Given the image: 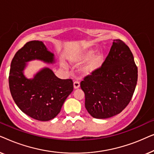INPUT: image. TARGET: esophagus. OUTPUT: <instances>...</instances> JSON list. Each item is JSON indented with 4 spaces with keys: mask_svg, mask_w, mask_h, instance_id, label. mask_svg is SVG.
<instances>
[{
    "mask_svg": "<svg viewBox=\"0 0 154 154\" xmlns=\"http://www.w3.org/2000/svg\"><path fill=\"white\" fill-rule=\"evenodd\" d=\"M79 87H80V83L79 81L73 82V88H74V89H78Z\"/></svg>",
    "mask_w": 154,
    "mask_h": 154,
    "instance_id": "34e87169",
    "label": "esophagus"
}]
</instances>
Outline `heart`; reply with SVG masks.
<instances>
[{
  "mask_svg": "<svg viewBox=\"0 0 154 154\" xmlns=\"http://www.w3.org/2000/svg\"><path fill=\"white\" fill-rule=\"evenodd\" d=\"M91 48H83L76 53L71 55L69 60L72 64H80L88 62L82 68V71L86 75H90L97 71L104 63V54L101 52H97ZM64 66V65H63Z\"/></svg>",
  "mask_w": 154,
  "mask_h": 154,
  "instance_id": "heart-1",
  "label": "heart"
}]
</instances>
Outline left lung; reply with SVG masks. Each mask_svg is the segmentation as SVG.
Wrapping results in <instances>:
<instances>
[{
  "mask_svg": "<svg viewBox=\"0 0 154 154\" xmlns=\"http://www.w3.org/2000/svg\"><path fill=\"white\" fill-rule=\"evenodd\" d=\"M137 75V67L130 48L121 40H113L102 66L81 83L88 112L100 119L121 113L131 100Z\"/></svg>",
  "mask_w": 154,
  "mask_h": 154,
  "instance_id": "8db88e82",
  "label": "left lung"
}]
</instances>
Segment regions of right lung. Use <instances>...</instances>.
I'll use <instances>...</instances> for the list:
<instances>
[{
    "label": "right lung",
    "instance_id": "add662e5",
    "mask_svg": "<svg viewBox=\"0 0 154 154\" xmlns=\"http://www.w3.org/2000/svg\"><path fill=\"white\" fill-rule=\"evenodd\" d=\"M41 60L47 64L55 62L54 54L42 41L26 43L14 54L9 74L12 97L20 110L38 121H48L60 112L64 102L73 90L71 79H60L50 68L45 67L27 79L24 70L27 62Z\"/></svg>",
    "mask_w": 154,
    "mask_h": 154
}]
</instances>
